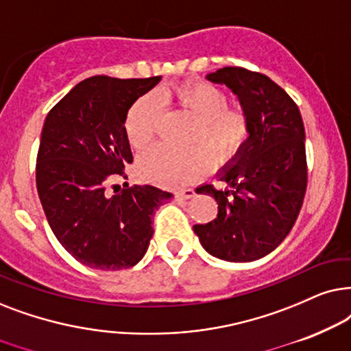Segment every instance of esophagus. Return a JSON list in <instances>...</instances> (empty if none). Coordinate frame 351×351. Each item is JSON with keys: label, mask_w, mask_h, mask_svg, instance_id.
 <instances>
[{"label": "esophagus", "mask_w": 351, "mask_h": 351, "mask_svg": "<svg viewBox=\"0 0 351 351\" xmlns=\"http://www.w3.org/2000/svg\"><path fill=\"white\" fill-rule=\"evenodd\" d=\"M194 195H195L194 189L184 188V189H180L178 193H176V199H178V200H188V199H193Z\"/></svg>", "instance_id": "obj_1"}]
</instances>
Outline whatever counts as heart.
I'll return each mask as SVG.
<instances>
[{
  "instance_id": "heart-1",
  "label": "heart",
  "mask_w": 351,
  "mask_h": 351,
  "mask_svg": "<svg viewBox=\"0 0 351 351\" xmlns=\"http://www.w3.org/2000/svg\"><path fill=\"white\" fill-rule=\"evenodd\" d=\"M163 101L173 102L197 120L193 141L205 143L217 160H228L250 136V120L242 109L230 107V97L221 88L207 82H194L162 91ZM160 110L156 97L146 95L134 102L125 119V133L134 149L152 143L158 130ZM212 157L204 144L176 149L158 144L144 154L139 170L146 178L163 186L189 183L210 168Z\"/></svg>"
}]
</instances>
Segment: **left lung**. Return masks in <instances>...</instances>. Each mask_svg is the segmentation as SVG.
I'll use <instances>...</instances> for the list:
<instances>
[{
	"label": "left lung",
	"instance_id": "8db88e82",
	"mask_svg": "<svg viewBox=\"0 0 351 351\" xmlns=\"http://www.w3.org/2000/svg\"><path fill=\"white\" fill-rule=\"evenodd\" d=\"M207 80L239 97L250 136L218 175L230 188H199L217 200L218 215L194 224V232L217 258L254 261L286 239L300 213L308 181L303 120L292 97L263 73L223 67Z\"/></svg>",
	"mask_w": 351,
	"mask_h": 351
}]
</instances>
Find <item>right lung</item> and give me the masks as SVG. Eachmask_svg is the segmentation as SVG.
<instances>
[{
  "instance_id": "right-lung-1",
  "label": "right lung",
  "mask_w": 351,
  "mask_h": 351,
  "mask_svg": "<svg viewBox=\"0 0 351 351\" xmlns=\"http://www.w3.org/2000/svg\"><path fill=\"white\" fill-rule=\"evenodd\" d=\"M158 82L96 75L72 88L45 120L36 157L41 205L60 245L90 268L136 265L154 234V212L173 197L151 184H112L127 180L125 167L133 162L128 109Z\"/></svg>"
}]
</instances>
